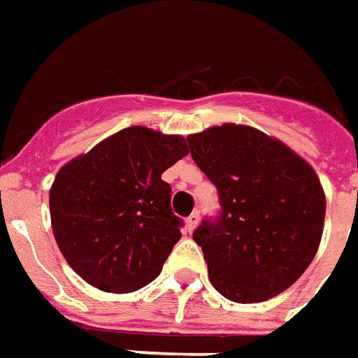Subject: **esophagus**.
Segmentation results:
<instances>
[{
	"instance_id": "1",
	"label": "esophagus",
	"mask_w": 358,
	"mask_h": 358,
	"mask_svg": "<svg viewBox=\"0 0 358 358\" xmlns=\"http://www.w3.org/2000/svg\"><path fill=\"white\" fill-rule=\"evenodd\" d=\"M198 221H199V211H194V213L189 215L188 220H186V227H188L189 233H192V231L198 227Z\"/></svg>"
}]
</instances>
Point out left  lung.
I'll return each instance as SVG.
<instances>
[{"label": "left lung", "mask_w": 358, "mask_h": 358, "mask_svg": "<svg viewBox=\"0 0 358 358\" xmlns=\"http://www.w3.org/2000/svg\"><path fill=\"white\" fill-rule=\"evenodd\" d=\"M188 143L220 194V217L194 231L213 288L237 303L278 296L322 243L325 194L315 170L249 125L223 123L188 135Z\"/></svg>", "instance_id": "obj_1"}]
</instances>
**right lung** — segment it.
Wrapping results in <instances>:
<instances>
[{"label": "right lung", "mask_w": 358, "mask_h": 358, "mask_svg": "<svg viewBox=\"0 0 358 358\" xmlns=\"http://www.w3.org/2000/svg\"><path fill=\"white\" fill-rule=\"evenodd\" d=\"M182 135L123 129L66 162L50 186V223L80 278L129 294L162 271L182 237L162 172L188 155Z\"/></svg>", "instance_id": "right-lung-1"}]
</instances>
